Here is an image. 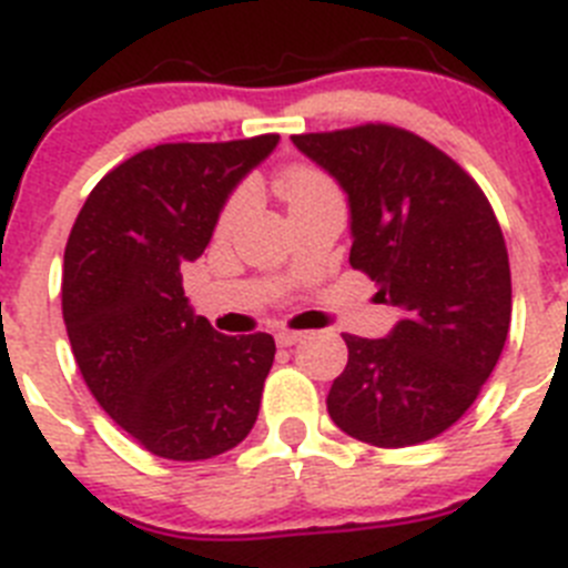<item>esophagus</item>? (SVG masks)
Here are the masks:
<instances>
[{
	"mask_svg": "<svg viewBox=\"0 0 568 568\" xmlns=\"http://www.w3.org/2000/svg\"><path fill=\"white\" fill-rule=\"evenodd\" d=\"M298 341H304V333H293V329H278L275 333V344L278 346H293Z\"/></svg>",
	"mask_w": 568,
	"mask_h": 568,
	"instance_id": "1",
	"label": "esophagus"
}]
</instances>
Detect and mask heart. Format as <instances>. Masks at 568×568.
<instances>
[{
  "label": "heart",
  "mask_w": 568,
  "mask_h": 568,
  "mask_svg": "<svg viewBox=\"0 0 568 568\" xmlns=\"http://www.w3.org/2000/svg\"><path fill=\"white\" fill-rule=\"evenodd\" d=\"M318 187H327V182L321 179V175L310 173V170H293V173H287L284 179H281V195L287 199V202H293V199H298V195L304 193H313V190ZM250 202V195L247 193H241L239 199H233V204L227 207V215L224 219H235V215L241 213V210L247 207Z\"/></svg>",
  "instance_id": "heart-1"
}]
</instances>
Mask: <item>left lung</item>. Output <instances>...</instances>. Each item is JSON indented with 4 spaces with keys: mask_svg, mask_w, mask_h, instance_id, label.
<instances>
[{
    "mask_svg": "<svg viewBox=\"0 0 568 568\" xmlns=\"http://www.w3.org/2000/svg\"><path fill=\"white\" fill-rule=\"evenodd\" d=\"M293 144L344 190L349 264L398 310L384 338L344 335L329 418L384 449L424 444L469 409L504 353L511 275L498 219L484 190L409 130L361 124Z\"/></svg>",
    "mask_w": 568,
    "mask_h": 568,
    "instance_id": "8db88e82",
    "label": "left lung"
}]
</instances>
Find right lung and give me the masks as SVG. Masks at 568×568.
Wrapping results in <instances>:
<instances>
[{"mask_svg": "<svg viewBox=\"0 0 568 568\" xmlns=\"http://www.w3.org/2000/svg\"><path fill=\"white\" fill-rule=\"evenodd\" d=\"M278 135L159 144L110 170L64 247L62 315L104 413L148 453L204 460L247 438L275 358L267 333L222 335L195 315L182 267Z\"/></svg>", "mask_w": 568, "mask_h": 568, "instance_id": "add662e5", "label": "right lung"}]
</instances>
